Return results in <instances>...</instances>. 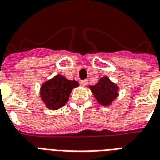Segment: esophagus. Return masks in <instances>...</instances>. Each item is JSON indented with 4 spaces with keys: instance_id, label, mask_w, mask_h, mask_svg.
<instances>
[{
    "instance_id": "obj_1",
    "label": "esophagus",
    "mask_w": 160,
    "mask_h": 160,
    "mask_svg": "<svg viewBox=\"0 0 160 160\" xmlns=\"http://www.w3.org/2000/svg\"><path fill=\"white\" fill-rule=\"evenodd\" d=\"M88 79H85V80H82L80 82H81L82 86H86V85L88 84Z\"/></svg>"
}]
</instances>
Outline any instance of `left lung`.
Wrapping results in <instances>:
<instances>
[{"label": "left lung", "instance_id": "1", "mask_svg": "<svg viewBox=\"0 0 160 160\" xmlns=\"http://www.w3.org/2000/svg\"><path fill=\"white\" fill-rule=\"evenodd\" d=\"M89 89L93 93L94 98L102 106H110L119 96V86L104 76L98 79L95 85L89 86Z\"/></svg>", "mask_w": 160, "mask_h": 160}]
</instances>
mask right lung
<instances>
[{
  "mask_svg": "<svg viewBox=\"0 0 160 160\" xmlns=\"http://www.w3.org/2000/svg\"><path fill=\"white\" fill-rule=\"evenodd\" d=\"M78 86V81L68 80L64 76L57 74L42 83L39 94L45 107L51 110H59L68 101L73 88Z\"/></svg>",
  "mask_w": 160,
  "mask_h": 160,
  "instance_id": "obj_1",
  "label": "right lung"
}]
</instances>
